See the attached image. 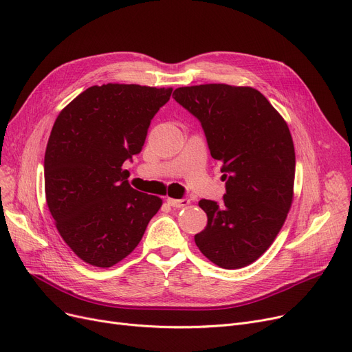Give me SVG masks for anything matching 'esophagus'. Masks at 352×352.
Segmentation results:
<instances>
[{"label": "esophagus", "mask_w": 352, "mask_h": 352, "mask_svg": "<svg viewBox=\"0 0 352 352\" xmlns=\"http://www.w3.org/2000/svg\"><path fill=\"white\" fill-rule=\"evenodd\" d=\"M166 202L174 208H182V207H187L190 204V199L188 198H181V199H175V198H168Z\"/></svg>", "instance_id": "1"}]
</instances>
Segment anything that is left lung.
<instances>
[{
    "label": "left lung",
    "mask_w": 352,
    "mask_h": 352,
    "mask_svg": "<svg viewBox=\"0 0 352 352\" xmlns=\"http://www.w3.org/2000/svg\"><path fill=\"white\" fill-rule=\"evenodd\" d=\"M173 98L198 118L211 157L223 162V201L201 199L207 227L194 239L215 265L235 270L258 260L283 228L292 204L295 151L289 128L260 91L202 84Z\"/></svg>",
    "instance_id": "8db88e82"
}]
</instances>
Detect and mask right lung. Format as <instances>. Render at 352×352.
Instances as JSON below:
<instances>
[{"label": "right lung", "instance_id": "right-lung-1", "mask_svg": "<svg viewBox=\"0 0 352 352\" xmlns=\"http://www.w3.org/2000/svg\"><path fill=\"white\" fill-rule=\"evenodd\" d=\"M173 88L104 84L87 88L57 117L44 158L45 198L67 245L109 268L140 244L162 199L134 190L126 160L140 154L151 120Z\"/></svg>", "mask_w": 352, "mask_h": 352}]
</instances>
